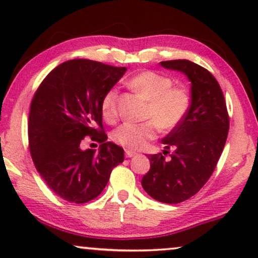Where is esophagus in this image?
<instances>
[{"label": "esophagus", "instance_id": "1", "mask_svg": "<svg viewBox=\"0 0 258 258\" xmlns=\"http://www.w3.org/2000/svg\"><path fill=\"white\" fill-rule=\"evenodd\" d=\"M135 155H136L135 151H133V150H125V156H126V157H133V156H135Z\"/></svg>", "mask_w": 258, "mask_h": 258}]
</instances>
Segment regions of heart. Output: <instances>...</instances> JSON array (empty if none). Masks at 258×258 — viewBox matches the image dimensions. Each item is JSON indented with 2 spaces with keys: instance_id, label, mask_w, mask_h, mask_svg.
<instances>
[{
  "instance_id": "obj_1",
  "label": "heart",
  "mask_w": 258,
  "mask_h": 258,
  "mask_svg": "<svg viewBox=\"0 0 258 258\" xmlns=\"http://www.w3.org/2000/svg\"><path fill=\"white\" fill-rule=\"evenodd\" d=\"M129 87L148 101L143 123H124L115 129L112 139L119 146L139 150L157 135L158 129L169 132L181 124L190 108V96L184 88L172 87L170 77L156 72H142L129 80ZM118 91L108 90L101 102L102 116L111 123L118 116Z\"/></svg>"
}]
</instances>
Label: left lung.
I'll return each mask as SVG.
<instances>
[{"instance_id": "obj_1", "label": "left lung", "mask_w": 258, "mask_h": 258, "mask_svg": "<svg viewBox=\"0 0 258 258\" xmlns=\"http://www.w3.org/2000/svg\"><path fill=\"white\" fill-rule=\"evenodd\" d=\"M167 69L184 73L191 82V103L181 124L162 140L170 158L149 155L150 169L142 186L154 200L176 204L190 199L206 184L216 168L229 132L227 104L220 84L206 68L188 59L163 61Z\"/></svg>"}]
</instances>
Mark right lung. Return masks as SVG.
Returning <instances> with one entry per match:
<instances>
[{"instance_id": "1", "label": "right lung", "mask_w": 258, "mask_h": 258, "mask_svg": "<svg viewBox=\"0 0 258 258\" xmlns=\"http://www.w3.org/2000/svg\"><path fill=\"white\" fill-rule=\"evenodd\" d=\"M125 70L91 59H70L45 76L31 100V158L49 189L68 202L96 199L112 169L124 160L122 148L107 142L101 102ZM87 136L101 143L98 153L80 149Z\"/></svg>"}]
</instances>
